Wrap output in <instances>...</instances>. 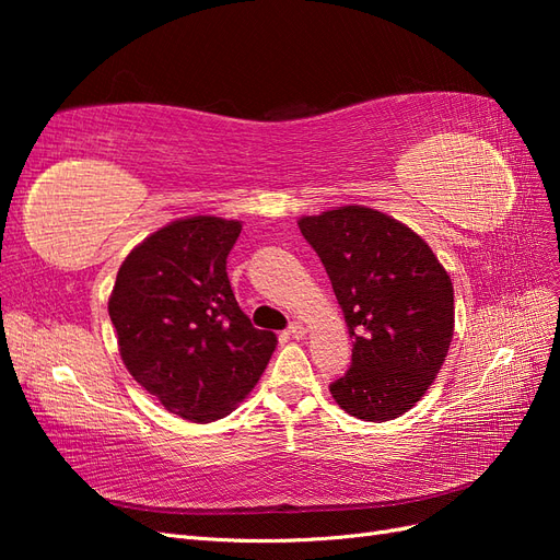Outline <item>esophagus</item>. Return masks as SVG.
<instances>
[{"mask_svg":"<svg viewBox=\"0 0 560 560\" xmlns=\"http://www.w3.org/2000/svg\"><path fill=\"white\" fill-rule=\"evenodd\" d=\"M308 334V329L301 325V322H292L290 325V329H287V336H292V338H303Z\"/></svg>","mask_w":560,"mask_h":560,"instance_id":"34e87169","label":"esophagus"}]
</instances>
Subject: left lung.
Instances as JSON below:
<instances>
[{
	"label": "left lung",
	"mask_w": 560,
	"mask_h": 560,
	"mask_svg": "<svg viewBox=\"0 0 560 560\" xmlns=\"http://www.w3.org/2000/svg\"><path fill=\"white\" fill-rule=\"evenodd\" d=\"M327 268L352 338L334 401L360 420L385 422L422 399L453 341V282L430 245L389 214L343 206L299 219Z\"/></svg>",
	"instance_id": "left-lung-1"
}]
</instances>
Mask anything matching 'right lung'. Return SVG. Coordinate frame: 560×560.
<instances>
[{"label":"right lung","instance_id":"obj_1","mask_svg":"<svg viewBox=\"0 0 560 560\" xmlns=\"http://www.w3.org/2000/svg\"><path fill=\"white\" fill-rule=\"evenodd\" d=\"M238 219H177L130 249L116 273L109 317L130 376L167 411L212 422L259 383L273 331L254 329L226 276Z\"/></svg>","mask_w":560,"mask_h":560}]
</instances>
